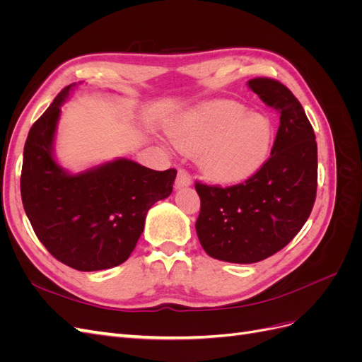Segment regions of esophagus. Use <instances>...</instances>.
Instances as JSON below:
<instances>
[{"instance_id": "1", "label": "esophagus", "mask_w": 362, "mask_h": 362, "mask_svg": "<svg viewBox=\"0 0 362 362\" xmlns=\"http://www.w3.org/2000/svg\"><path fill=\"white\" fill-rule=\"evenodd\" d=\"M192 184V177L187 170L180 169L178 175H177V180H175V187L180 189V187H185V185H190Z\"/></svg>"}]
</instances>
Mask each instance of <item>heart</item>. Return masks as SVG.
<instances>
[{"label": "heart", "instance_id": "b5f03b06", "mask_svg": "<svg viewBox=\"0 0 362 362\" xmlns=\"http://www.w3.org/2000/svg\"><path fill=\"white\" fill-rule=\"evenodd\" d=\"M184 154H199L208 178L233 182L246 178L264 161L272 145L267 117L246 112L234 101H211L182 116L170 131Z\"/></svg>", "mask_w": 362, "mask_h": 362}]
</instances>
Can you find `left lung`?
I'll return each mask as SVG.
<instances>
[{
    "label": "left lung",
    "mask_w": 362,
    "mask_h": 362,
    "mask_svg": "<svg viewBox=\"0 0 362 362\" xmlns=\"http://www.w3.org/2000/svg\"><path fill=\"white\" fill-rule=\"evenodd\" d=\"M247 84L279 115L270 157L240 184H194L201 198L196 234L204 250L238 264L286 247L308 221L317 193V141L302 104L278 80L258 76Z\"/></svg>",
    "instance_id": "obj_1"
}]
</instances>
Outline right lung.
<instances>
[{"mask_svg": "<svg viewBox=\"0 0 362 362\" xmlns=\"http://www.w3.org/2000/svg\"><path fill=\"white\" fill-rule=\"evenodd\" d=\"M74 86L30 128L21 196L35 234L54 258L81 272L112 269L134 250L148 210L172 193L177 170L120 158L78 175L64 172L52 157V141L60 105Z\"/></svg>", "mask_w": 362, "mask_h": 362, "instance_id": "right-lung-1", "label": "right lung"}]
</instances>
